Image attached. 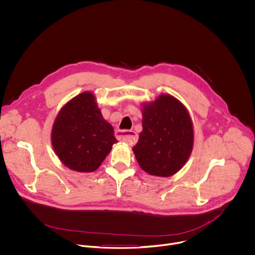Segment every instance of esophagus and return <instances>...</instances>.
<instances>
[{"label":"esophagus","instance_id":"1","mask_svg":"<svg viewBox=\"0 0 255 255\" xmlns=\"http://www.w3.org/2000/svg\"><path fill=\"white\" fill-rule=\"evenodd\" d=\"M118 136L121 140L128 143L129 145H134L138 140V135L135 131H122L118 132Z\"/></svg>","mask_w":255,"mask_h":255}]
</instances>
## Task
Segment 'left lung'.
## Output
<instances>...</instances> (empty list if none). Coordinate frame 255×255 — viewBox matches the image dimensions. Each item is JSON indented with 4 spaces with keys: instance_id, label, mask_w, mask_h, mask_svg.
Listing matches in <instances>:
<instances>
[{
    "instance_id": "left-lung-1",
    "label": "left lung",
    "mask_w": 255,
    "mask_h": 255,
    "mask_svg": "<svg viewBox=\"0 0 255 255\" xmlns=\"http://www.w3.org/2000/svg\"><path fill=\"white\" fill-rule=\"evenodd\" d=\"M143 130L133 147L139 166L148 174L170 177L188 161L194 130L186 107L175 97L162 94L143 106Z\"/></svg>"
}]
</instances>
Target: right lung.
Returning a JSON list of instances; mask_svg holds the SVG:
<instances>
[{"label":"right lung","instance_id":"1","mask_svg":"<svg viewBox=\"0 0 255 255\" xmlns=\"http://www.w3.org/2000/svg\"><path fill=\"white\" fill-rule=\"evenodd\" d=\"M52 147L70 170L95 171L117 143L111 124L106 122L90 92H82L59 111L51 131Z\"/></svg>","mask_w":255,"mask_h":255}]
</instances>
